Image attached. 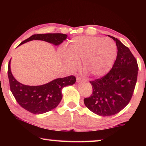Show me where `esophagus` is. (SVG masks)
<instances>
[{"label": "esophagus", "mask_w": 146, "mask_h": 146, "mask_svg": "<svg viewBox=\"0 0 146 146\" xmlns=\"http://www.w3.org/2000/svg\"><path fill=\"white\" fill-rule=\"evenodd\" d=\"M76 82H86V80H85V79H83L81 77H77L76 78Z\"/></svg>", "instance_id": "esophagus-1"}]
</instances>
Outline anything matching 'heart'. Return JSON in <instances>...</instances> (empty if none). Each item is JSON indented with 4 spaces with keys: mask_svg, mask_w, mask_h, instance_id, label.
<instances>
[{
    "mask_svg": "<svg viewBox=\"0 0 146 146\" xmlns=\"http://www.w3.org/2000/svg\"><path fill=\"white\" fill-rule=\"evenodd\" d=\"M67 54L62 52L64 63L74 70L83 61L84 70L95 77L108 72L115 60L117 48L112 40L95 36H78L71 40L66 48Z\"/></svg>",
    "mask_w": 146,
    "mask_h": 146,
    "instance_id": "heart-1",
    "label": "heart"
}]
</instances>
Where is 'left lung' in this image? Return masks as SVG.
Listing matches in <instances>:
<instances>
[{"instance_id":"obj_1","label":"left lung","mask_w":146,"mask_h":146,"mask_svg":"<svg viewBox=\"0 0 146 146\" xmlns=\"http://www.w3.org/2000/svg\"><path fill=\"white\" fill-rule=\"evenodd\" d=\"M108 36L115 41L116 60L106 75L90 82L92 94L84 99L90 110L103 117L118 113L128 105L134 91L139 70L137 60L130 49L118 39Z\"/></svg>"}]
</instances>
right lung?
I'll return each mask as SVG.
<instances>
[{"instance_id": "add662e5", "label": "right lung", "mask_w": 146, "mask_h": 146, "mask_svg": "<svg viewBox=\"0 0 146 146\" xmlns=\"http://www.w3.org/2000/svg\"><path fill=\"white\" fill-rule=\"evenodd\" d=\"M67 35L61 33L34 35L19 45L33 40H41L60 45L67 38ZM8 77L11 91L17 103L24 109L34 114L44 113L56 107L61 102V90L64 86L75 84L76 78L71 75L57 78L46 84L39 86H29L17 82L11 70V60L8 65Z\"/></svg>"}]
</instances>
